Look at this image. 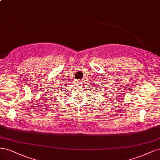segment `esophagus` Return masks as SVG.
I'll list each match as a JSON object with an SVG mask.
<instances>
[{"label":"esophagus","mask_w":160,"mask_h":160,"mask_svg":"<svg viewBox=\"0 0 160 160\" xmlns=\"http://www.w3.org/2000/svg\"><path fill=\"white\" fill-rule=\"evenodd\" d=\"M77 83H78V85H79V84H81L82 82H81V81H80V80H78V82H77Z\"/></svg>","instance_id":"1"}]
</instances>
